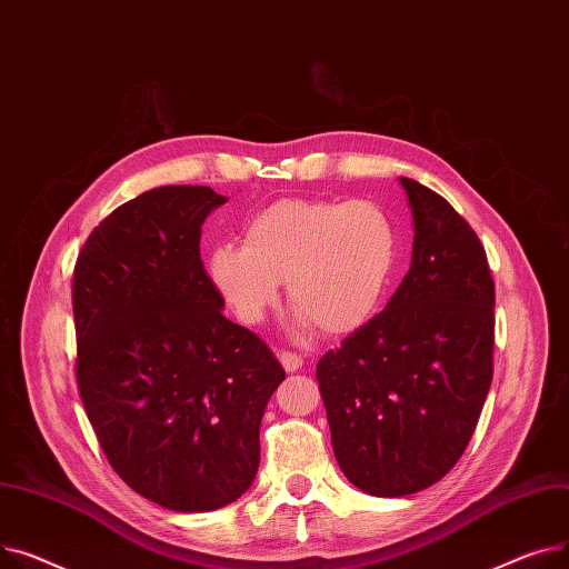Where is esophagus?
<instances>
[{
	"instance_id": "34e87169",
	"label": "esophagus",
	"mask_w": 569,
	"mask_h": 569,
	"mask_svg": "<svg viewBox=\"0 0 569 569\" xmlns=\"http://www.w3.org/2000/svg\"><path fill=\"white\" fill-rule=\"evenodd\" d=\"M278 360L282 362L287 372H298L300 367H303V356L291 353V351H278Z\"/></svg>"
}]
</instances>
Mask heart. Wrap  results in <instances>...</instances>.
<instances>
[{
	"label": "heart",
	"mask_w": 569,
	"mask_h": 569,
	"mask_svg": "<svg viewBox=\"0 0 569 569\" xmlns=\"http://www.w3.org/2000/svg\"><path fill=\"white\" fill-rule=\"evenodd\" d=\"M399 252V229L375 202L284 199L246 222L243 246L222 243L211 252L209 276L248 326L278 303L287 282L300 323L347 336L381 308Z\"/></svg>",
	"instance_id": "b5f03b06"
}]
</instances>
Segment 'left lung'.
<instances>
[{
    "mask_svg": "<svg viewBox=\"0 0 569 569\" xmlns=\"http://www.w3.org/2000/svg\"><path fill=\"white\" fill-rule=\"evenodd\" d=\"M411 269L383 312L317 365L332 452L365 493L439 482L469 446L493 375V280L478 233L402 177Z\"/></svg>",
    "mask_w": 569,
    "mask_h": 569,
    "instance_id": "1",
    "label": "left lung"
}]
</instances>
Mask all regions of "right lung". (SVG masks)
Returning a JSON list of instances; mask_svg holds the SVG:
<instances>
[{
  "label": "right lung",
  "mask_w": 569,
  "mask_h": 569,
  "mask_svg": "<svg viewBox=\"0 0 569 569\" xmlns=\"http://www.w3.org/2000/svg\"><path fill=\"white\" fill-rule=\"evenodd\" d=\"M227 197L162 186L114 209L73 271L76 377L119 478L153 503L209 512L259 469V425L284 379L273 351L222 315L199 259Z\"/></svg>",
  "instance_id": "1"
}]
</instances>
